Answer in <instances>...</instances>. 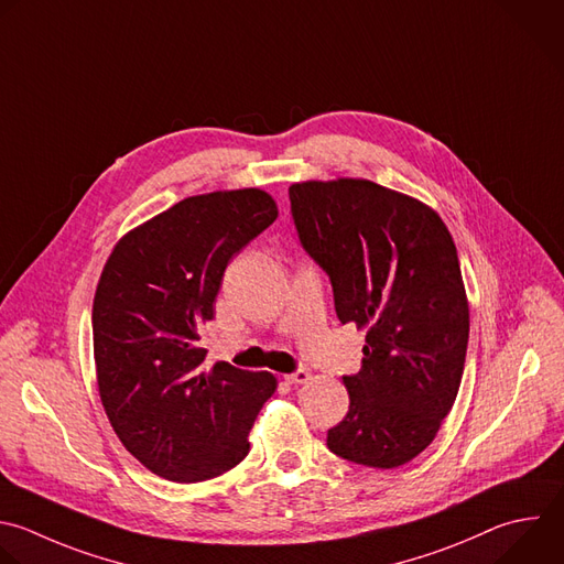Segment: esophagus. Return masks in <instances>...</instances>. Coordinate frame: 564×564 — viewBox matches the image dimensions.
I'll return each instance as SVG.
<instances>
[{
  "mask_svg": "<svg viewBox=\"0 0 564 564\" xmlns=\"http://www.w3.org/2000/svg\"><path fill=\"white\" fill-rule=\"evenodd\" d=\"M285 381H288L290 386H301V383H307V381H310V371H307V369H296V371L288 373Z\"/></svg>",
  "mask_w": 564,
  "mask_h": 564,
  "instance_id": "34e87169",
  "label": "esophagus"
}]
</instances>
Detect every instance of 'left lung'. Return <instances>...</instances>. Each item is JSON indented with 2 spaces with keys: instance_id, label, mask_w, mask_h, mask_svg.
<instances>
[{
  "instance_id": "1",
  "label": "left lung",
  "mask_w": 564,
  "mask_h": 564,
  "mask_svg": "<svg viewBox=\"0 0 564 564\" xmlns=\"http://www.w3.org/2000/svg\"><path fill=\"white\" fill-rule=\"evenodd\" d=\"M290 204L338 321L367 332L327 447L356 465L401 467L436 438L463 379L469 303L454 239L436 210L367 178L292 183Z\"/></svg>"
}]
</instances>
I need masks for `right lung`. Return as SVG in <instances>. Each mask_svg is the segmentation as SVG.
Segmentation results:
<instances>
[{
  "mask_svg": "<svg viewBox=\"0 0 564 564\" xmlns=\"http://www.w3.org/2000/svg\"><path fill=\"white\" fill-rule=\"evenodd\" d=\"M276 215L259 187L187 197L123 235L104 265L93 303L101 405L123 447L165 480L237 467L276 390L270 371L204 369L199 347L230 259Z\"/></svg>",
  "mask_w": 564,
  "mask_h": 564,
  "instance_id": "right-lung-1",
  "label": "right lung"
}]
</instances>
